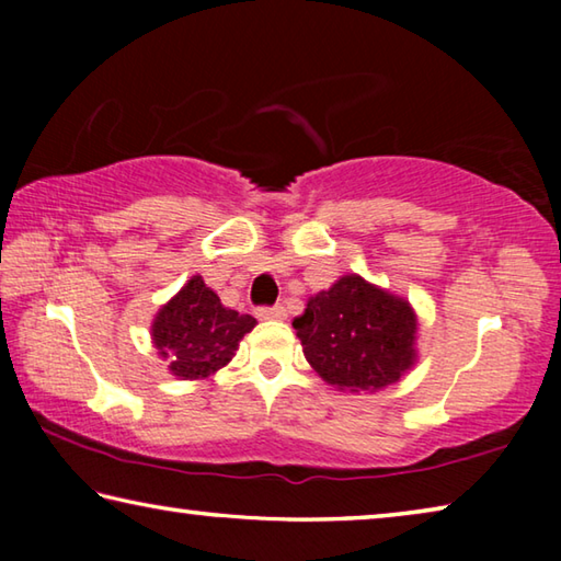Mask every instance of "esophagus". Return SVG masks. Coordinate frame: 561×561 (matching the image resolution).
Returning <instances> with one entry per match:
<instances>
[{"instance_id":"1","label":"esophagus","mask_w":561,"mask_h":561,"mask_svg":"<svg viewBox=\"0 0 561 561\" xmlns=\"http://www.w3.org/2000/svg\"><path fill=\"white\" fill-rule=\"evenodd\" d=\"M257 317L264 321H282L284 317H287V309H284L282 304H274V307H260Z\"/></svg>"}]
</instances>
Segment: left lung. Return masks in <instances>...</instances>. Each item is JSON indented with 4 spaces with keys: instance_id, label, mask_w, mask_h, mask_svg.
<instances>
[{
    "instance_id": "left-lung-1",
    "label": "left lung",
    "mask_w": 561,
    "mask_h": 561,
    "mask_svg": "<svg viewBox=\"0 0 561 561\" xmlns=\"http://www.w3.org/2000/svg\"><path fill=\"white\" fill-rule=\"evenodd\" d=\"M311 368L339 391H381L415 364L411 304L344 274L291 321Z\"/></svg>"
}]
</instances>
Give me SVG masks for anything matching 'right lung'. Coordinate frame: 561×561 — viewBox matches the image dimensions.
<instances>
[{
	"instance_id": "obj_1",
	"label": "right lung",
	"mask_w": 561,
	"mask_h": 561,
	"mask_svg": "<svg viewBox=\"0 0 561 561\" xmlns=\"http://www.w3.org/2000/svg\"><path fill=\"white\" fill-rule=\"evenodd\" d=\"M254 324V317L222 307L220 297L195 274L158 311L150 336L158 354L168 360L170 374L195 381L230 364L240 339Z\"/></svg>"
}]
</instances>
